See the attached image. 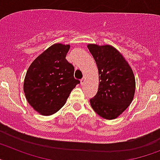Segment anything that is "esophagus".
<instances>
[{"label":"esophagus","mask_w":160,"mask_h":160,"mask_svg":"<svg viewBox=\"0 0 160 160\" xmlns=\"http://www.w3.org/2000/svg\"><path fill=\"white\" fill-rule=\"evenodd\" d=\"M85 81H86V77H85V76H83L82 78L81 79V84H82V85H83V84L85 83Z\"/></svg>","instance_id":"esophagus-1"}]
</instances>
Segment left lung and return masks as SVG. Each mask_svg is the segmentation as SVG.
<instances>
[{
  "label": "left lung",
  "mask_w": 160,
  "mask_h": 160,
  "mask_svg": "<svg viewBox=\"0 0 160 160\" xmlns=\"http://www.w3.org/2000/svg\"><path fill=\"white\" fill-rule=\"evenodd\" d=\"M99 71L100 85L90 100L92 109L105 119H113L129 106L134 97L135 77L119 51L109 45L88 44Z\"/></svg>",
  "instance_id": "1"
}]
</instances>
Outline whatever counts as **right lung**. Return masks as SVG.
Instances as JSON below:
<instances>
[{"mask_svg": "<svg viewBox=\"0 0 160 160\" xmlns=\"http://www.w3.org/2000/svg\"><path fill=\"white\" fill-rule=\"evenodd\" d=\"M70 46L52 45L34 59L25 76L23 91L28 102L42 115H51L65 104L80 81L74 67L65 59Z\"/></svg>", "mask_w": 160, "mask_h": 160, "instance_id": "right-lung-1", "label": "right lung"}]
</instances>
